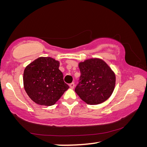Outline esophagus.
Returning a JSON list of instances; mask_svg holds the SVG:
<instances>
[{"label": "esophagus", "mask_w": 147, "mask_h": 147, "mask_svg": "<svg viewBox=\"0 0 147 147\" xmlns=\"http://www.w3.org/2000/svg\"><path fill=\"white\" fill-rule=\"evenodd\" d=\"M69 87H70V88L73 89L74 88V83L73 82V83H71V84H69Z\"/></svg>", "instance_id": "1"}]
</instances>
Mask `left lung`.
<instances>
[{"label":"left lung","mask_w":147,"mask_h":147,"mask_svg":"<svg viewBox=\"0 0 147 147\" xmlns=\"http://www.w3.org/2000/svg\"><path fill=\"white\" fill-rule=\"evenodd\" d=\"M81 75L75 92L86 104L96 105L110 97L115 86V74L103 59L93 58L78 63Z\"/></svg>","instance_id":"1"}]
</instances>
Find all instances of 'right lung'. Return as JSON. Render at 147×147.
<instances>
[{
	"mask_svg": "<svg viewBox=\"0 0 147 147\" xmlns=\"http://www.w3.org/2000/svg\"><path fill=\"white\" fill-rule=\"evenodd\" d=\"M59 65V61L53 58L39 57L24 69V90L35 103L53 106L69 88Z\"/></svg>",
	"mask_w": 147,
	"mask_h": 147,
	"instance_id": "add662e5",
	"label": "right lung"
}]
</instances>
